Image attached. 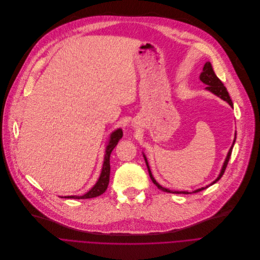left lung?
<instances>
[{
    "label": "left lung",
    "mask_w": 260,
    "mask_h": 260,
    "mask_svg": "<svg viewBox=\"0 0 260 260\" xmlns=\"http://www.w3.org/2000/svg\"><path fill=\"white\" fill-rule=\"evenodd\" d=\"M200 80H201L203 83H205V84L207 85L206 88H205V90H207V91H209V92H212V93L215 94L216 96L220 97L221 100H223L224 102H226V103L233 108V102H232L231 97H230V95H229V92H228L226 88L224 86V84L222 83L221 80L216 76V74H215V72H214V70H213V67H212L211 62H206V63L204 64L203 71H202L201 75H200ZM235 141H236V133H235V139H234L233 145H232V147L230 148L229 153H228V155H226V158H225V160H224L223 166H222V168H221V171H220V174H219L218 178H217L214 182H212L211 184L207 185V186L202 187V188H199V189H196V190H193V191H191V192H189V191H176V190H170V189H168V188H165V187H163V186H160V185L155 181V179L153 178V176H152V174H151V170H150L149 164H148V160H147L146 155H145L144 153H143V155H144L145 162H146V165H147V168H148V172H149L150 179H151L152 182L156 185L158 189L163 190V191H166V192H171V193H184V194H188V193L199 192V191H201V190H203V189H205V188H207V187H209V186H212L213 184H215L216 182H218V181L221 179V177L223 176V174H224L225 168H226L228 163H229V160H230V157H231V154H232V150H233V147H234Z\"/></svg>",
    "instance_id": "8db88e82"
}]
</instances>
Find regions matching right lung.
Returning a JSON list of instances; mask_svg holds the SVG:
<instances>
[{
  "instance_id": "1",
  "label": "right lung",
  "mask_w": 260,
  "mask_h": 260,
  "mask_svg": "<svg viewBox=\"0 0 260 260\" xmlns=\"http://www.w3.org/2000/svg\"><path fill=\"white\" fill-rule=\"evenodd\" d=\"M121 138H122V130L120 128L111 133L108 145L106 147V153H105L102 174L94 186L83 196H67L64 198H68V199H90V198H95L103 194L107 190L109 180H110V155Z\"/></svg>"
}]
</instances>
